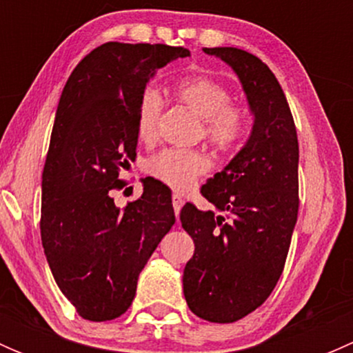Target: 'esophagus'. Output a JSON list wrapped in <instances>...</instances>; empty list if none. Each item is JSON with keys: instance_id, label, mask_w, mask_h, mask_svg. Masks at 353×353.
<instances>
[{"instance_id": "esophagus-1", "label": "esophagus", "mask_w": 353, "mask_h": 353, "mask_svg": "<svg viewBox=\"0 0 353 353\" xmlns=\"http://www.w3.org/2000/svg\"><path fill=\"white\" fill-rule=\"evenodd\" d=\"M184 205V199L179 196V194H172V206H174V212H176V216L179 215L181 208H183Z\"/></svg>"}]
</instances>
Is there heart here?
Returning <instances> with one entry per match:
<instances>
[{
  "label": "heart",
  "instance_id": "1",
  "mask_svg": "<svg viewBox=\"0 0 353 353\" xmlns=\"http://www.w3.org/2000/svg\"><path fill=\"white\" fill-rule=\"evenodd\" d=\"M176 95L198 117L205 121V137L219 150H230L244 137L243 110L230 105V92L220 81L208 77H193L181 81ZM163 99L154 87L141 92L134 112V131L145 143L155 141ZM212 169V159L203 150H163L148 160L147 170L174 190H188L199 176Z\"/></svg>",
  "mask_w": 353,
  "mask_h": 353
}]
</instances>
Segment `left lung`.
<instances>
[{
  "mask_svg": "<svg viewBox=\"0 0 353 353\" xmlns=\"http://www.w3.org/2000/svg\"><path fill=\"white\" fill-rule=\"evenodd\" d=\"M239 78L252 114L244 147L201 188L215 210L186 203L183 229L194 254L183 288L198 318L234 323L279 282L299 212V141L285 94L268 66L237 48H203Z\"/></svg>",
  "mask_w": 353,
  "mask_h": 353,
  "instance_id": "left-lung-1",
  "label": "left lung"
}]
</instances>
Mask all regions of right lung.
Segmentation results:
<instances>
[{"label":"right lung","mask_w":353,"mask_h":353,"mask_svg":"<svg viewBox=\"0 0 353 353\" xmlns=\"http://www.w3.org/2000/svg\"><path fill=\"white\" fill-rule=\"evenodd\" d=\"M165 44L108 42L68 78L42 174L41 237L56 283L88 321L128 311L138 276L176 222L170 190L143 183L126 208L110 191L137 157L134 112L157 71L188 58Z\"/></svg>","instance_id":"obj_1"}]
</instances>
